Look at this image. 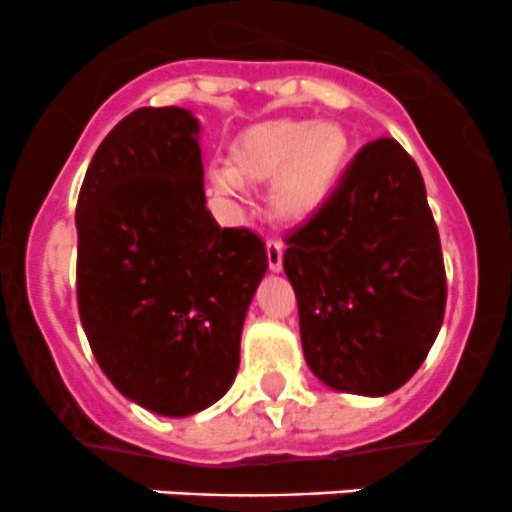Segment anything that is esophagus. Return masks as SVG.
Returning <instances> with one entry per match:
<instances>
[{
  "label": "esophagus",
  "instance_id": "esophagus-1",
  "mask_svg": "<svg viewBox=\"0 0 512 512\" xmlns=\"http://www.w3.org/2000/svg\"><path fill=\"white\" fill-rule=\"evenodd\" d=\"M282 257H285V245L280 240H267V265H270V272L282 270Z\"/></svg>",
  "mask_w": 512,
  "mask_h": 512
}]
</instances>
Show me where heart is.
<instances>
[{"instance_id": "b5f03b06", "label": "heart", "mask_w": 512, "mask_h": 512, "mask_svg": "<svg viewBox=\"0 0 512 512\" xmlns=\"http://www.w3.org/2000/svg\"><path fill=\"white\" fill-rule=\"evenodd\" d=\"M349 160V136L339 123L277 118L250 126L230 148V170L215 173V188L235 193L240 183H270L272 210L287 223L312 220L337 188Z\"/></svg>"}]
</instances>
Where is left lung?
Returning a JSON list of instances; mask_svg holds the SVG:
<instances>
[{"label": "left lung", "mask_w": 512, "mask_h": 512, "mask_svg": "<svg viewBox=\"0 0 512 512\" xmlns=\"http://www.w3.org/2000/svg\"><path fill=\"white\" fill-rule=\"evenodd\" d=\"M282 265L319 381L386 396L416 374L443 324L446 270L421 170L394 138L356 153Z\"/></svg>", "instance_id": "1"}]
</instances>
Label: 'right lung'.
Masks as SVG:
<instances>
[{
    "instance_id": "obj_1",
    "label": "right lung",
    "mask_w": 512,
    "mask_h": 512,
    "mask_svg": "<svg viewBox=\"0 0 512 512\" xmlns=\"http://www.w3.org/2000/svg\"><path fill=\"white\" fill-rule=\"evenodd\" d=\"M200 123L138 108L103 138L76 203V299L98 366L126 399L183 418L223 399L267 272L265 242L205 208Z\"/></svg>"
}]
</instances>
